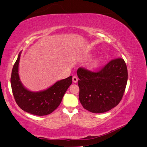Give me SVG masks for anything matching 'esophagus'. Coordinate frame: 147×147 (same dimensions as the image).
<instances>
[{"mask_svg": "<svg viewBox=\"0 0 147 147\" xmlns=\"http://www.w3.org/2000/svg\"><path fill=\"white\" fill-rule=\"evenodd\" d=\"M72 80H73V82L74 83H77V81H78V78L77 76H73V78H72Z\"/></svg>", "mask_w": 147, "mask_h": 147, "instance_id": "esophagus-1", "label": "esophagus"}]
</instances>
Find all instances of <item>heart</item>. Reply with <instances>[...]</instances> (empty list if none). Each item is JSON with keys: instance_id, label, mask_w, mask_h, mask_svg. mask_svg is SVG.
<instances>
[{"instance_id": "1", "label": "heart", "mask_w": 147, "mask_h": 147, "mask_svg": "<svg viewBox=\"0 0 147 147\" xmlns=\"http://www.w3.org/2000/svg\"><path fill=\"white\" fill-rule=\"evenodd\" d=\"M99 61H100L99 59H97V60H96V61L94 62V63H92V67H95V66H96L97 64H98V63H99Z\"/></svg>"}]
</instances>
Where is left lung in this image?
Here are the masks:
<instances>
[{
  "label": "left lung",
  "instance_id": "1",
  "mask_svg": "<svg viewBox=\"0 0 147 147\" xmlns=\"http://www.w3.org/2000/svg\"><path fill=\"white\" fill-rule=\"evenodd\" d=\"M77 75L79 100L83 108L90 112H106L122 99L127 81V69L121 57L111 60L96 72L80 67Z\"/></svg>",
  "mask_w": 147,
  "mask_h": 147
}]
</instances>
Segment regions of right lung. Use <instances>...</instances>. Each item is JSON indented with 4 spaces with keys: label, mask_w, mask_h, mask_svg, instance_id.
I'll return each mask as SVG.
<instances>
[{
    "label": "right lung",
    "mask_w": 147,
    "mask_h": 147,
    "mask_svg": "<svg viewBox=\"0 0 147 147\" xmlns=\"http://www.w3.org/2000/svg\"><path fill=\"white\" fill-rule=\"evenodd\" d=\"M20 56L21 53L13 67L10 79L16 104L22 110L30 114L37 116L50 114L61 104L67 90L72 83V76L57 82L46 90L30 91L23 86L20 79L18 65Z\"/></svg>",
    "instance_id": "add662e5"
}]
</instances>
